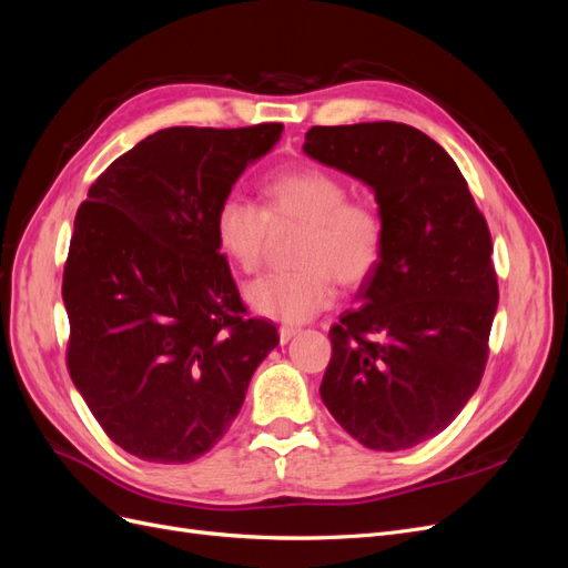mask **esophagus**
Returning a JSON list of instances; mask_svg holds the SVG:
<instances>
[{"label": "esophagus", "instance_id": "1", "mask_svg": "<svg viewBox=\"0 0 568 568\" xmlns=\"http://www.w3.org/2000/svg\"><path fill=\"white\" fill-rule=\"evenodd\" d=\"M301 329L298 326H280V343L284 346V343H288L291 338H294Z\"/></svg>", "mask_w": 568, "mask_h": 568}]
</instances>
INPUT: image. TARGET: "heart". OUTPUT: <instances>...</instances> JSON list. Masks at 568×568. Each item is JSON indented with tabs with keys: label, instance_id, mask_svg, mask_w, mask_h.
I'll return each mask as SVG.
<instances>
[{
	"label": "heart",
	"instance_id": "b5f03b06",
	"mask_svg": "<svg viewBox=\"0 0 568 568\" xmlns=\"http://www.w3.org/2000/svg\"><path fill=\"white\" fill-rule=\"evenodd\" d=\"M343 180L315 165L272 175L263 186L265 211L230 194L215 209L220 253L246 274L261 267L270 225H303L294 263L298 270L265 274L246 286L251 311L280 322L301 324L326 311L341 286H363L386 253V220L372 203L348 199Z\"/></svg>",
	"mask_w": 568,
	"mask_h": 568
}]
</instances>
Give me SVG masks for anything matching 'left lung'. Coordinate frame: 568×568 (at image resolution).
<instances>
[{"mask_svg": "<svg viewBox=\"0 0 568 568\" xmlns=\"http://www.w3.org/2000/svg\"><path fill=\"white\" fill-rule=\"evenodd\" d=\"M303 151L372 186L388 232L359 305L329 332L322 403L365 448L407 450L440 434L484 376L497 311L486 217L448 151L417 128L317 125Z\"/></svg>", "mask_w": 568, "mask_h": 568, "instance_id": "obj_1", "label": "left lung"}]
</instances>
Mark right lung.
Masks as SVG:
<instances>
[{"label": "right lung", "mask_w": 568, "mask_h": 568, "mask_svg": "<svg viewBox=\"0 0 568 568\" xmlns=\"http://www.w3.org/2000/svg\"><path fill=\"white\" fill-rule=\"evenodd\" d=\"M284 125L168 128L115 159L75 215L63 267L68 372L125 453L184 464L244 405L277 326L246 317L215 209Z\"/></svg>", "instance_id": "obj_1"}]
</instances>
